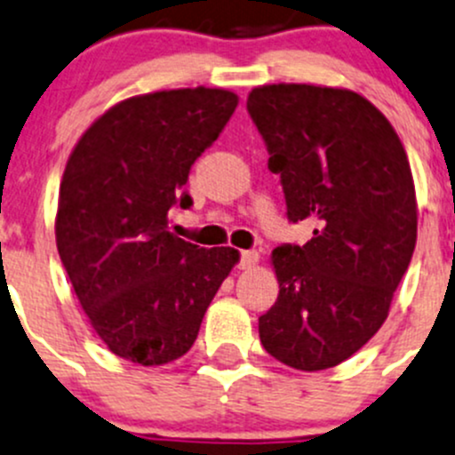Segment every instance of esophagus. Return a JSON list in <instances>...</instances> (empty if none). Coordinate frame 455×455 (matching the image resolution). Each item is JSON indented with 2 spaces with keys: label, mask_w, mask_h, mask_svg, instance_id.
I'll return each instance as SVG.
<instances>
[{
  "label": "esophagus",
  "mask_w": 455,
  "mask_h": 455,
  "mask_svg": "<svg viewBox=\"0 0 455 455\" xmlns=\"http://www.w3.org/2000/svg\"><path fill=\"white\" fill-rule=\"evenodd\" d=\"M257 261H259V255H257V251H242L240 261H237V268L246 270V268H251V266H255Z\"/></svg>",
  "instance_id": "obj_1"
}]
</instances>
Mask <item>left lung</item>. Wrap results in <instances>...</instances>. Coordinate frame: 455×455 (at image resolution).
<instances>
[{
	"label": "left lung",
	"instance_id": "1",
	"mask_svg": "<svg viewBox=\"0 0 455 455\" xmlns=\"http://www.w3.org/2000/svg\"><path fill=\"white\" fill-rule=\"evenodd\" d=\"M279 173L288 222L313 237L273 251L279 295L264 350L295 370L334 368L379 332L416 246L410 160L387 118L337 87L277 84L246 100Z\"/></svg>",
	"mask_w": 455,
	"mask_h": 455
}]
</instances>
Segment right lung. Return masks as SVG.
<instances>
[{
    "instance_id": "1",
    "label": "right lung",
    "mask_w": 455,
    "mask_h": 455,
    "mask_svg": "<svg viewBox=\"0 0 455 455\" xmlns=\"http://www.w3.org/2000/svg\"><path fill=\"white\" fill-rule=\"evenodd\" d=\"M237 108L227 90L185 87L127 99L81 136L59 191L57 249L100 341L140 365L180 359L237 261L167 231L202 151Z\"/></svg>"
}]
</instances>
